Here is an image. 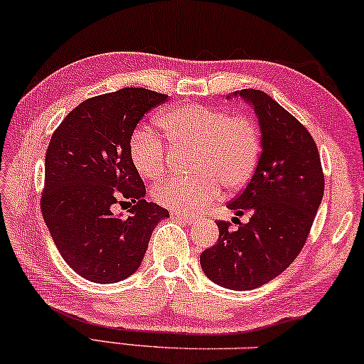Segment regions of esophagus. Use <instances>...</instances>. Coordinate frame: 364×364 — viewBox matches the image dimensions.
Instances as JSON below:
<instances>
[{
  "mask_svg": "<svg viewBox=\"0 0 364 364\" xmlns=\"http://www.w3.org/2000/svg\"><path fill=\"white\" fill-rule=\"evenodd\" d=\"M172 218H176V220H178V221H183V223H190L193 220L192 216H188V215H181V213H172Z\"/></svg>",
  "mask_w": 364,
  "mask_h": 364,
  "instance_id": "1",
  "label": "esophagus"
}]
</instances>
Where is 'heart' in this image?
<instances>
[{"mask_svg":"<svg viewBox=\"0 0 364 364\" xmlns=\"http://www.w3.org/2000/svg\"><path fill=\"white\" fill-rule=\"evenodd\" d=\"M158 125L174 149L192 148V177L171 178L153 188V198L176 213L193 215L205 210L220 186L239 190L252 177L259 163L260 130L249 117L200 104H183L164 110ZM128 158L139 176L156 181L166 171V146L146 128H138L128 141Z\"/></svg>","mask_w":364,"mask_h":364,"instance_id":"1","label":"heart"}]
</instances>
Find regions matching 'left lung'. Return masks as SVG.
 I'll return each instance as SVG.
<instances>
[{
  "mask_svg": "<svg viewBox=\"0 0 364 364\" xmlns=\"http://www.w3.org/2000/svg\"><path fill=\"white\" fill-rule=\"evenodd\" d=\"M232 97L254 109L260 128L254 176L228 203L236 216L250 218L237 229L218 221L220 239L201 252L200 264L213 283L247 291L277 278L301 252L323 197V174L311 133L277 100L257 89L236 91Z\"/></svg>",
  "mask_w": 364,
  "mask_h": 364,
  "instance_id": "1",
  "label": "left lung"
}]
</instances>
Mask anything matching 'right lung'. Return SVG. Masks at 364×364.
<instances>
[{
    "mask_svg": "<svg viewBox=\"0 0 364 364\" xmlns=\"http://www.w3.org/2000/svg\"><path fill=\"white\" fill-rule=\"evenodd\" d=\"M166 94L125 87L81 102L50 139L42 215L58 252L77 275L107 284L138 270L158 223L169 211L144 200L146 188L128 158L139 120ZM120 198L129 216L114 215Z\"/></svg>",
    "mask_w": 364,
    "mask_h": 364,
    "instance_id": "add662e5",
    "label": "right lung"
}]
</instances>
